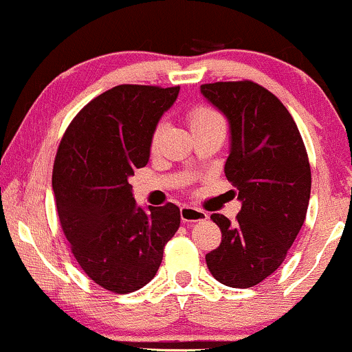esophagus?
<instances>
[{"instance_id": "obj_1", "label": "esophagus", "mask_w": 352, "mask_h": 352, "mask_svg": "<svg viewBox=\"0 0 352 352\" xmlns=\"http://www.w3.org/2000/svg\"><path fill=\"white\" fill-rule=\"evenodd\" d=\"M180 218H182V221H185V223H197V221L207 220L208 215L204 212V210L184 205V207L180 208Z\"/></svg>"}]
</instances>
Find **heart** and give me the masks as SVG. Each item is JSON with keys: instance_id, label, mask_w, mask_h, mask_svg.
<instances>
[{"instance_id": "heart-1", "label": "heart", "mask_w": 352, "mask_h": 352, "mask_svg": "<svg viewBox=\"0 0 352 352\" xmlns=\"http://www.w3.org/2000/svg\"><path fill=\"white\" fill-rule=\"evenodd\" d=\"M188 120H190V127L197 129V127H200V125H207V124H212V122H220L221 119H220V116L217 114V112L212 111V109L197 107V109H193L192 112H190ZM160 131H162V125H159V127L153 131V135H152V140H151L152 148H157V144H159V137H160Z\"/></svg>"}]
</instances>
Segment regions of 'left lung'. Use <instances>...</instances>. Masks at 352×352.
I'll return each instance as SVG.
<instances>
[{
	"label": "left lung",
	"instance_id": "left-lung-1",
	"mask_svg": "<svg viewBox=\"0 0 352 352\" xmlns=\"http://www.w3.org/2000/svg\"><path fill=\"white\" fill-rule=\"evenodd\" d=\"M230 125L225 175L241 210L232 223L213 213L221 243L205 260L221 285L252 288L276 272L305 223L311 168L305 144L281 100L252 80L200 86Z\"/></svg>",
	"mask_w": 352,
	"mask_h": 352
}]
</instances>
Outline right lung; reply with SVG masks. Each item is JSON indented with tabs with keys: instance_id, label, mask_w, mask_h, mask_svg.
Segmentation results:
<instances>
[{
	"instance_id": "1",
	"label": "right lung",
	"mask_w": 352,
	"mask_h": 352,
	"mask_svg": "<svg viewBox=\"0 0 352 352\" xmlns=\"http://www.w3.org/2000/svg\"><path fill=\"white\" fill-rule=\"evenodd\" d=\"M179 91L109 89L74 117L59 144L52 190L60 227L84 273L112 293L147 285L180 227L177 205L139 207L129 184L147 165L153 131Z\"/></svg>"
}]
</instances>
